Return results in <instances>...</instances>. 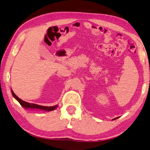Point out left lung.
I'll use <instances>...</instances> for the list:
<instances>
[{"instance_id":"8db88e82","label":"left lung","mask_w":150,"mask_h":150,"mask_svg":"<svg viewBox=\"0 0 150 150\" xmlns=\"http://www.w3.org/2000/svg\"><path fill=\"white\" fill-rule=\"evenodd\" d=\"M118 118V117H116V118H114V119H113V120H116V119H117Z\"/></svg>"}]
</instances>
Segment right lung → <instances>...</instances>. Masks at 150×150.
<instances>
[{
    "instance_id": "add662e5",
    "label": "right lung",
    "mask_w": 150,
    "mask_h": 150,
    "mask_svg": "<svg viewBox=\"0 0 150 150\" xmlns=\"http://www.w3.org/2000/svg\"><path fill=\"white\" fill-rule=\"evenodd\" d=\"M12 94H13V96L14 98L18 101L20 104H21L22 106L24 108L26 109H38V110H45V111H52V110H55L56 108L58 107V105H54V106H44V105H40L38 104H30V103L26 102L23 101V100L20 99V98L14 94L13 92V90H11Z\"/></svg>"
}]
</instances>
